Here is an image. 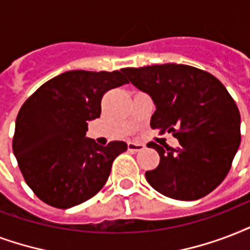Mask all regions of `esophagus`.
Returning a JSON list of instances; mask_svg holds the SVG:
<instances>
[{"instance_id": "1", "label": "esophagus", "mask_w": 250, "mask_h": 250, "mask_svg": "<svg viewBox=\"0 0 250 250\" xmlns=\"http://www.w3.org/2000/svg\"><path fill=\"white\" fill-rule=\"evenodd\" d=\"M127 148L130 151H141V150L145 148V145L141 142H129L127 143Z\"/></svg>"}]
</instances>
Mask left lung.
Returning a JSON list of instances; mask_svg holds the SVG:
<instances>
[{
  "label": "left lung",
  "mask_w": 250,
  "mask_h": 250,
  "mask_svg": "<svg viewBox=\"0 0 250 250\" xmlns=\"http://www.w3.org/2000/svg\"><path fill=\"white\" fill-rule=\"evenodd\" d=\"M123 73L150 95L156 111L152 129L173 133L177 148L159 146V166L146 180L160 194L195 201L211 193L227 176L240 146V113L227 88L208 71L177 63L126 67Z\"/></svg>",
  "instance_id": "obj_1"
}]
</instances>
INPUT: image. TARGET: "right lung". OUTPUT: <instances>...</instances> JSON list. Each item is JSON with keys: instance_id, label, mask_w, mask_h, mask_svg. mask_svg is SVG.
<instances>
[{"instance_id": "add662e5", "label": "right lung", "mask_w": 250, "mask_h": 250, "mask_svg": "<svg viewBox=\"0 0 250 250\" xmlns=\"http://www.w3.org/2000/svg\"><path fill=\"white\" fill-rule=\"evenodd\" d=\"M121 71H66L39 87L22 105L13 151L27 185L42 202L73 208L107 183L113 160L127 145L113 141L100 146L86 131L100 117L103 95L129 83Z\"/></svg>"}]
</instances>
